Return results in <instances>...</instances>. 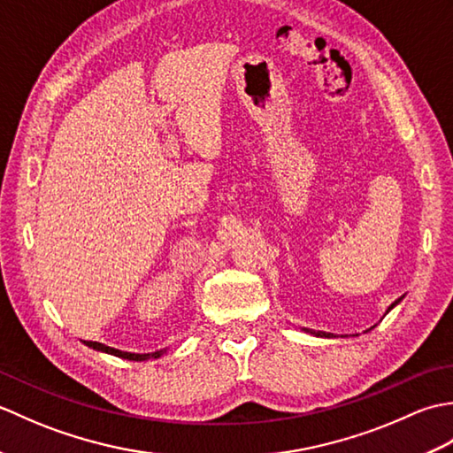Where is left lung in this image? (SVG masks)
<instances>
[{"label": "left lung", "instance_id": "8db88e82", "mask_svg": "<svg viewBox=\"0 0 453 453\" xmlns=\"http://www.w3.org/2000/svg\"><path fill=\"white\" fill-rule=\"evenodd\" d=\"M399 302H401V300H397L395 303H391V305H389V310H388V311H391V310H393V307H395V305H397ZM305 331H310V329H305ZM315 334H321V336H331L329 333H315Z\"/></svg>", "mask_w": 453, "mask_h": 453}]
</instances>
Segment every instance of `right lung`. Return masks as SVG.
<instances>
[{"label":"right lung","mask_w":453,"mask_h":453,"mask_svg":"<svg viewBox=\"0 0 453 453\" xmlns=\"http://www.w3.org/2000/svg\"><path fill=\"white\" fill-rule=\"evenodd\" d=\"M88 346H91V349L95 350H101V352H107V354H114L119 356V358H127V360H136V362H142V360H148V358H159V356L163 354V350L159 352H151V354H132V352H122V350H117V349H111V346L107 344H101V342H93V341H83Z\"/></svg>","instance_id":"right-lung-1"}]
</instances>
